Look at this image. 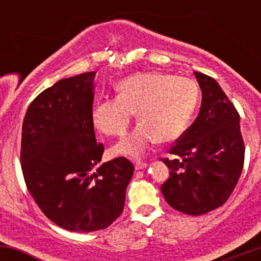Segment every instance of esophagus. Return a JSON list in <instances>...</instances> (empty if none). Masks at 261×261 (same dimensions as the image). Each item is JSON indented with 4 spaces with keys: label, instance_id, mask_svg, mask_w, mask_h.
I'll return each instance as SVG.
<instances>
[{
    "label": "esophagus",
    "instance_id": "esophagus-1",
    "mask_svg": "<svg viewBox=\"0 0 261 261\" xmlns=\"http://www.w3.org/2000/svg\"><path fill=\"white\" fill-rule=\"evenodd\" d=\"M146 167H147L146 163H144V162H135V169H136V170L145 169Z\"/></svg>",
    "mask_w": 261,
    "mask_h": 261
}]
</instances>
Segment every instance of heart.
<instances>
[{
    "label": "heart",
    "instance_id": "1",
    "mask_svg": "<svg viewBox=\"0 0 261 261\" xmlns=\"http://www.w3.org/2000/svg\"><path fill=\"white\" fill-rule=\"evenodd\" d=\"M117 97L99 101L92 111L94 126L106 135L127 131L134 114L140 122L112 147L115 155L140 158L158 141L177 140L188 127L199 99L197 83L188 77L138 73L116 86Z\"/></svg>",
    "mask_w": 261,
    "mask_h": 261
}]
</instances>
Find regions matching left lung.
Returning a JSON list of instances; mask_svg holds the SVG:
<instances>
[{"instance_id":"1","label":"left lung","mask_w":261,"mask_h":261,"mask_svg":"<svg viewBox=\"0 0 261 261\" xmlns=\"http://www.w3.org/2000/svg\"><path fill=\"white\" fill-rule=\"evenodd\" d=\"M202 91L199 114L163 159L170 177L162 193L170 207L198 216L222 206L238 184L245 146L240 116L213 78L194 72Z\"/></svg>"}]
</instances>
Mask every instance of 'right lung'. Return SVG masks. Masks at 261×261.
Segmentation results:
<instances>
[{
    "label": "right lung",
    "instance_id": "right-lung-1",
    "mask_svg": "<svg viewBox=\"0 0 261 261\" xmlns=\"http://www.w3.org/2000/svg\"><path fill=\"white\" fill-rule=\"evenodd\" d=\"M96 72L58 81L29 106L22 122L21 168L44 215L73 232L111 225L125 206L134 165L126 158L102 163L92 105Z\"/></svg>",
    "mask_w": 261,
    "mask_h": 261
}]
</instances>
